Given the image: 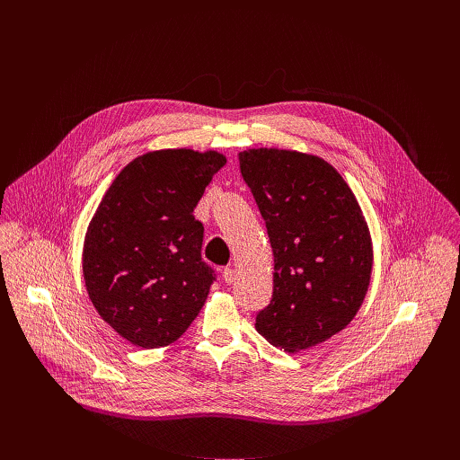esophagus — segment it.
I'll use <instances>...</instances> for the list:
<instances>
[{
    "mask_svg": "<svg viewBox=\"0 0 460 460\" xmlns=\"http://www.w3.org/2000/svg\"><path fill=\"white\" fill-rule=\"evenodd\" d=\"M222 277H224L226 284H233V282H234V279H236V271H234L233 268H224Z\"/></svg>",
    "mask_w": 460,
    "mask_h": 460,
    "instance_id": "34e87169",
    "label": "esophagus"
}]
</instances>
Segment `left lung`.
I'll return each mask as SVG.
<instances>
[{
    "mask_svg": "<svg viewBox=\"0 0 460 460\" xmlns=\"http://www.w3.org/2000/svg\"><path fill=\"white\" fill-rule=\"evenodd\" d=\"M240 172L266 222L275 254L273 296L256 332L300 351L342 332L371 279V238L344 178L318 156L251 149Z\"/></svg>",
    "mask_w": 460,
    "mask_h": 460,
    "instance_id": "left-lung-1",
    "label": "left lung"
}]
</instances>
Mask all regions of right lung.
<instances>
[{
    "label": "right lung",
    "mask_w": 460,
    "mask_h": 460,
    "mask_svg": "<svg viewBox=\"0 0 460 460\" xmlns=\"http://www.w3.org/2000/svg\"><path fill=\"white\" fill-rule=\"evenodd\" d=\"M226 158L167 149L130 162L100 202L84 243V279L100 316L128 342L155 349L200 313L215 270L202 260L192 211Z\"/></svg>",
    "instance_id": "1"
}]
</instances>
